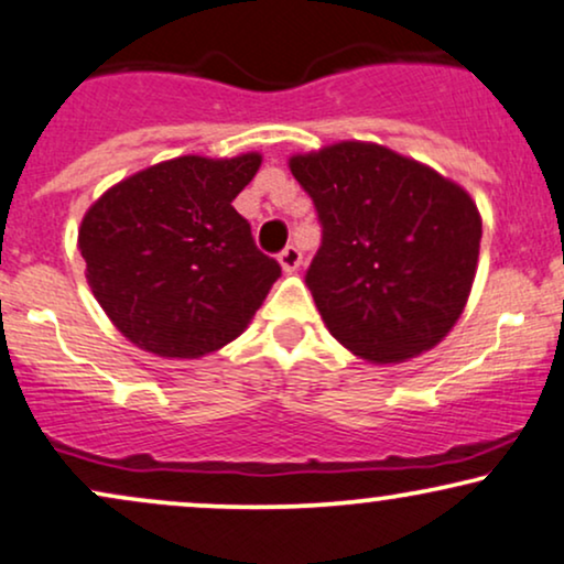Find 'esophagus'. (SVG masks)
Masks as SVG:
<instances>
[{
	"label": "esophagus",
	"mask_w": 564,
	"mask_h": 564,
	"mask_svg": "<svg viewBox=\"0 0 564 564\" xmlns=\"http://www.w3.org/2000/svg\"><path fill=\"white\" fill-rule=\"evenodd\" d=\"M278 262H281L283 273H294V270H300V264H302L300 247H294V243H291V247H286L281 254H278Z\"/></svg>",
	"instance_id": "1"
}]
</instances>
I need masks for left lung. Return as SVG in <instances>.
Listing matches in <instances>:
<instances>
[{
	"instance_id": "8db88e82",
	"label": "left lung",
	"mask_w": 564,
	"mask_h": 564,
	"mask_svg": "<svg viewBox=\"0 0 564 564\" xmlns=\"http://www.w3.org/2000/svg\"><path fill=\"white\" fill-rule=\"evenodd\" d=\"M289 167L323 223L304 281L330 336L372 365L444 341L478 270L484 223L473 196L372 141H336Z\"/></svg>"
}]
</instances>
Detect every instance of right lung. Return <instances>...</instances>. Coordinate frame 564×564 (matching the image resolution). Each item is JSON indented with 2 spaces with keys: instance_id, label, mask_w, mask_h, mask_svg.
Wrapping results in <instances>:
<instances>
[{
  "instance_id": "right-lung-1",
  "label": "right lung",
  "mask_w": 564,
  "mask_h": 564,
  "mask_svg": "<svg viewBox=\"0 0 564 564\" xmlns=\"http://www.w3.org/2000/svg\"><path fill=\"white\" fill-rule=\"evenodd\" d=\"M260 165V152L183 154L128 175L86 209V281L128 341L196 359L247 330L281 275L234 209Z\"/></svg>"
}]
</instances>
